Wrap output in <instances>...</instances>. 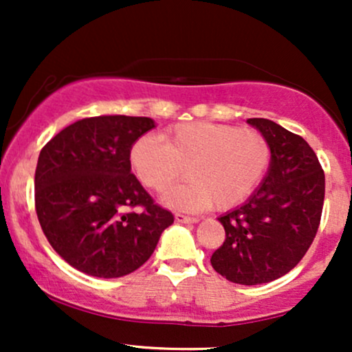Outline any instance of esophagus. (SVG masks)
I'll return each mask as SVG.
<instances>
[{
    "label": "esophagus",
    "mask_w": 352,
    "mask_h": 352,
    "mask_svg": "<svg viewBox=\"0 0 352 352\" xmlns=\"http://www.w3.org/2000/svg\"><path fill=\"white\" fill-rule=\"evenodd\" d=\"M175 220L179 221V223H197V221H199V218L187 217V215H184V213H175Z\"/></svg>",
    "instance_id": "34e87169"
}]
</instances>
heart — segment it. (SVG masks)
I'll list each match as a JSON object with an SVG mask.
<instances>
[{
    "label": "heart",
    "instance_id": "b5f03b06",
    "mask_svg": "<svg viewBox=\"0 0 352 352\" xmlns=\"http://www.w3.org/2000/svg\"><path fill=\"white\" fill-rule=\"evenodd\" d=\"M132 170L145 187L164 190L184 177L188 180L164 195L179 210H228L258 187L272 160L261 132L213 122L177 124L159 137L142 135L129 152ZM188 168L185 169L184 167Z\"/></svg>",
    "mask_w": 352,
    "mask_h": 352
}]
</instances>
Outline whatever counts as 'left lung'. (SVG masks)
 I'll list each match as a JSON object with an SVG mask.
<instances>
[{
    "label": "left lung",
    "mask_w": 352,
    "mask_h": 352,
    "mask_svg": "<svg viewBox=\"0 0 352 352\" xmlns=\"http://www.w3.org/2000/svg\"><path fill=\"white\" fill-rule=\"evenodd\" d=\"M272 148L268 173L243 205L218 218L223 245L213 270L238 285H261L301 261L316 236L324 204V172L300 135L268 119H248Z\"/></svg>",
    "instance_id": "1"
}]
</instances>
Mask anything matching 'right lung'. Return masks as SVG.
Returning a JSON list of instances; mask_svg holds the SVG:
<instances>
[{"mask_svg":"<svg viewBox=\"0 0 352 352\" xmlns=\"http://www.w3.org/2000/svg\"><path fill=\"white\" fill-rule=\"evenodd\" d=\"M153 127L151 117H87L43 147L36 213L47 241L72 268L98 278L135 272L173 223L131 172L132 144Z\"/></svg>","mask_w":352,"mask_h":352,"instance_id":"1","label":"right lung"}]
</instances>
